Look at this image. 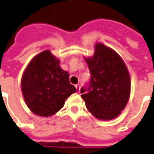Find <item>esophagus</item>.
<instances>
[{
    "label": "esophagus",
    "instance_id": "obj_1",
    "mask_svg": "<svg viewBox=\"0 0 154 154\" xmlns=\"http://www.w3.org/2000/svg\"><path fill=\"white\" fill-rule=\"evenodd\" d=\"M75 88H76V90H77V92H79V90H80V85L79 84H76L75 85Z\"/></svg>",
    "mask_w": 154,
    "mask_h": 154
}]
</instances>
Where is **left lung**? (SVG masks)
<instances>
[{"mask_svg": "<svg viewBox=\"0 0 154 154\" xmlns=\"http://www.w3.org/2000/svg\"><path fill=\"white\" fill-rule=\"evenodd\" d=\"M84 60L91 72L89 86L80 90L87 109L98 119H114L130 97L131 79L125 62L101 43L95 45L93 56Z\"/></svg>", "mask_w": 154, "mask_h": 154, "instance_id": "obj_1", "label": "left lung"}]
</instances>
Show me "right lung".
Returning a JSON list of instances; mask_svg holds the SVG:
<instances>
[{"label":"right lung","mask_w":154,"mask_h":154,"mask_svg":"<svg viewBox=\"0 0 154 154\" xmlns=\"http://www.w3.org/2000/svg\"><path fill=\"white\" fill-rule=\"evenodd\" d=\"M70 75L60 66L58 58L45 50L32 58L21 80L24 100L36 115L48 117L63 107L65 100L76 92Z\"/></svg>","instance_id":"right-lung-1"}]
</instances>
